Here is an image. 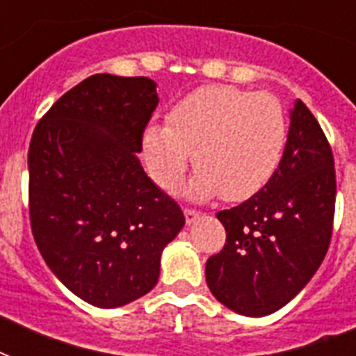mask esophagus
<instances>
[{
    "label": "esophagus",
    "mask_w": 356,
    "mask_h": 356,
    "mask_svg": "<svg viewBox=\"0 0 356 356\" xmlns=\"http://www.w3.org/2000/svg\"><path fill=\"white\" fill-rule=\"evenodd\" d=\"M184 220H186V223H188V225H192V223H195L197 220H200V212L190 211V209H184Z\"/></svg>",
    "instance_id": "1"
}]
</instances>
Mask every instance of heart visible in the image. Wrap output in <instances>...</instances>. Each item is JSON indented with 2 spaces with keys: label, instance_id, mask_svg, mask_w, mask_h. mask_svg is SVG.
<instances>
[{
  "label": "heart",
  "instance_id": "obj_1",
  "mask_svg": "<svg viewBox=\"0 0 356 356\" xmlns=\"http://www.w3.org/2000/svg\"><path fill=\"white\" fill-rule=\"evenodd\" d=\"M286 145V118L271 94L212 85L183 97L166 125H147L144 159L161 188L172 190L194 151L195 175L184 194L207 201H242L257 194L275 173Z\"/></svg>",
  "mask_w": 356,
  "mask_h": 356
}]
</instances>
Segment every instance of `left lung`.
I'll return each mask as SVG.
<instances>
[{
	"label": "left lung",
	"mask_w": 356,
	"mask_h": 356,
	"mask_svg": "<svg viewBox=\"0 0 356 356\" xmlns=\"http://www.w3.org/2000/svg\"><path fill=\"white\" fill-rule=\"evenodd\" d=\"M334 200L331 145L307 105L296 99L275 173L253 197L216 214L227 243L207 260L212 296L249 318L290 303L325 259Z\"/></svg>",
	"instance_id": "1"
}]
</instances>
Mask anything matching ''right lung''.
Wrapping results in <instances>:
<instances>
[{
    "label": "right lung",
    "instance_id": "1",
    "mask_svg": "<svg viewBox=\"0 0 356 356\" xmlns=\"http://www.w3.org/2000/svg\"><path fill=\"white\" fill-rule=\"evenodd\" d=\"M156 105L155 81L92 75L47 111L31 138L36 245L58 281L99 309L149 292L162 251L184 225L136 155Z\"/></svg>",
    "mask_w": 356,
    "mask_h": 356
}]
</instances>
